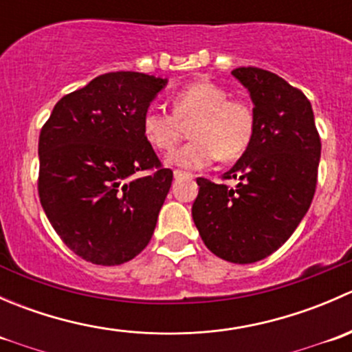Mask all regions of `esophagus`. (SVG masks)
Returning <instances> with one entry per match:
<instances>
[{
	"label": "esophagus",
	"instance_id": "obj_1",
	"mask_svg": "<svg viewBox=\"0 0 352 352\" xmlns=\"http://www.w3.org/2000/svg\"><path fill=\"white\" fill-rule=\"evenodd\" d=\"M173 177H175L177 180H179V179H194L192 173L182 172V170H173Z\"/></svg>",
	"mask_w": 352,
	"mask_h": 352
}]
</instances>
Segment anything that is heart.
Segmentation results:
<instances>
[{
    "label": "heart",
    "instance_id": "b5f03b06",
    "mask_svg": "<svg viewBox=\"0 0 352 352\" xmlns=\"http://www.w3.org/2000/svg\"><path fill=\"white\" fill-rule=\"evenodd\" d=\"M172 110L148 109L143 116V136L160 151L177 146L184 126H190V141L166 156L168 165L202 168L221 156L225 162L240 158L252 144L257 129L255 110L248 102L211 81H197L180 88L172 98Z\"/></svg>",
    "mask_w": 352,
    "mask_h": 352
}]
</instances>
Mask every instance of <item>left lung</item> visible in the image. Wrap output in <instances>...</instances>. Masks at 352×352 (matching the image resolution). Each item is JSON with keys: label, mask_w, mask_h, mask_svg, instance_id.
<instances>
[{"label": "left lung", "mask_w": 352, "mask_h": 352, "mask_svg": "<svg viewBox=\"0 0 352 352\" xmlns=\"http://www.w3.org/2000/svg\"><path fill=\"white\" fill-rule=\"evenodd\" d=\"M250 91L257 129L248 150L223 180L199 177L192 218L206 247L235 264H252L278 250L307 214L317 189L320 136L303 91L271 71H232Z\"/></svg>", "instance_id": "obj_1"}]
</instances>
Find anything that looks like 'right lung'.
I'll return each instance as SVG.
<instances>
[{"mask_svg": "<svg viewBox=\"0 0 352 352\" xmlns=\"http://www.w3.org/2000/svg\"><path fill=\"white\" fill-rule=\"evenodd\" d=\"M165 83L134 71L100 74L65 95L42 126L41 204L66 247L91 264H124L153 235L173 172L141 122Z\"/></svg>", "mask_w": 352, "mask_h": 352, "instance_id": "right-lung-1", "label": "right lung"}]
</instances>
